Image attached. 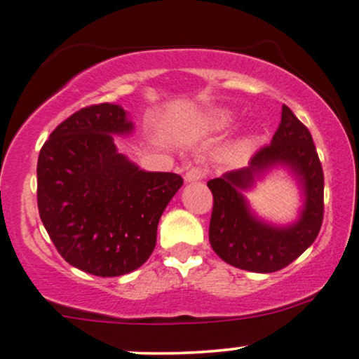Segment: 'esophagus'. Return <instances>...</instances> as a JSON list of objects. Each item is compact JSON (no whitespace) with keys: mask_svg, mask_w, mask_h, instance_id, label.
I'll use <instances>...</instances> for the list:
<instances>
[{"mask_svg":"<svg viewBox=\"0 0 359 359\" xmlns=\"http://www.w3.org/2000/svg\"><path fill=\"white\" fill-rule=\"evenodd\" d=\"M205 177V168L203 167H191L185 172V180L187 182H197V180H203Z\"/></svg>","mask_w":359,"mask_h":359,"instance_id":"obj_1","label":"esophagus"}]
</instances>
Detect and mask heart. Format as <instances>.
I'll list each match as a JSON object with an SVG mask.
<instances>
[{
  "label": "heart",
  "instance_id": "heart-1",
  "mask_svg": "<svg viewBox=\"0 0 359 359\" xmlns=\"http://www.w3.org/2000/svg\"><path fill=\"white\" fill-rule=\"evenodd\" d=\"M229 121H231V118H229L226 113H219L216 116V119H214V123H216L217 126H226Z\"/></svg>",
  "mask_w": 359,
  "mask_h": 359
}]
</instances>
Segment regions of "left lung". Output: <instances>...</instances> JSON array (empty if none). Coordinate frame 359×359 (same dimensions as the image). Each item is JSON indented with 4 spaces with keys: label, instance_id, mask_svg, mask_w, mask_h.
<instances>
[{
    "label": "left lung",
    "instance_id": "1",
    "mask_svg": "<svg viewBox=\"0 0 359 359\" xmlns=\"http://www.w3.org/2000/svg\"><path fill=\"white\" fill-rule=\"evenodd\" d=\"M283 163L296 172L304 185L306 204L301 219L288 229L263 225L249 214L241 189L254 175ZM212 192L209 241L221 259L236 269L271 273L290 265L314 243L324 217V172L311 131L282 106V119L273 140L251 156L248 167L208 182Z\"/></svg>",
    "mask_w": 359,
    "mask_h": 359
}]
</instances>
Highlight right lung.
Listing matches in <instances>:
<instances>
[{"instance_id":"add662e5","label":"right lung","mask_w":359,"mask_h":359,"mask_svg":"<svg viewBox=\"0 0 359 359\" xmlns=\"http://www.w3.org/2000/svg\"><path fill=\"white\" fill-rule=\"evenodd\" d=\"M125 109L86 106L60 123L36 163L40 219L60 257L97 277H119L150 258L163 209L184 180L145 172L118 154L111 133H130Z\"/></svg>"}]
</instances>
